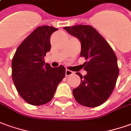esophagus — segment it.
<instances>
[{
  "label": "esophagus",
  "instance_id": "esophagus-1",
  "mask_svg": "<svg viewBox=\"0 0 131 131\" xmlns=\"http://www.w3.org/2000/svg\"><path fill=\"white\" fill-rule=\"evenodd\" d=\"M74 73L73 71H70V70H68V69H66V76H69V75H73Z\"/></svg>",
  "mask_w": 131,
  "mask_h": 131
}]
</instances>
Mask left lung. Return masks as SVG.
<instances>
[{
  "mask_svg": "<svg viewBox=\"0 0 131 131\" xmlns=\"http://www.w3.org/2000/svg\"><path fill=\"white\" fill-rule=\"evenodd\" d=\"M69 34L81 43V57L87 74L81 78V84L73 90L75 101L82 105L94 108L103 104L115 88L119 73L117 57L108 42L91 26L65 27Z\"/></svg>",
  "mask_w": 131,
  "mask_h": 131,
  "instance_id": "obj_1",
  "label": "left lung"
}]
</instances>
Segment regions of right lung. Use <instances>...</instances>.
I'll return each instance as SVG.
<instances>
[{"label": "right lung", "instance_id": "obj_1", "mask_svg": "<svg viewBox=\"0 0 131 131\" xmlns=\"http://www.w3.org/2000/svg\"><path fill=\"white\" fill-rule=\"evenodd\" d=\"M57 30L52 26L38 27L19 46L13 58V83L21 98L30 105L50 101L66 75L64 66L52 68L44 60L50 50V36Z\"/></svg>", "mask_w": 131, "mask_h": 131}]
</instances>
